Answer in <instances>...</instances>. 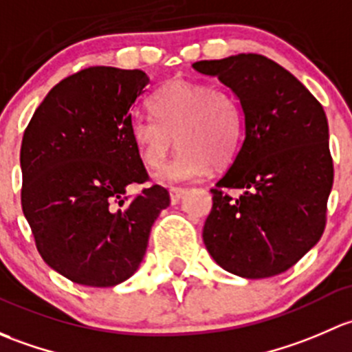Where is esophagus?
I'll return each mask as SVG.
<instances>
[{"label": "esophagus", "instance_id": "obj_1", "mask_svg": "<svg viewBox=\"0 0 352 352\" xmlns=\"http://www.w3.org/2000/svg\"><path fill=\"white\" fill-rule=\"evenodd\" d=\"M186 193V190L184 188H169V197H171V203L175 205V203H177L183 198V195Z\"/></svg>", "mask_w": 352, "mask_h": 352}]
</instances>
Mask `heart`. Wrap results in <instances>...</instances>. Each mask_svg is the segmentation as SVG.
I'll list each match as a JSON object with an SVG mask.
<instances>
[{
    "instance_id": "obj_1",
    "label": "heart",
    "mask_w": 352,
    "mask_h": 352,
    "mask_svg": "<svg viewBox=\"0 0 352 352\" xmlns=\"http://www.w3.org/2000/svg\"><path fill=\"white\" fill-rule=\"evenodd\" d=\"M154 115L137 113L130 137L144 164L161 168L177 144L175 161L159 171L162 183H183L223 168L235 157L244 135L242 108L227 88L206 82L175 81L151 100Z\"/></svg>"
}]
</instances>
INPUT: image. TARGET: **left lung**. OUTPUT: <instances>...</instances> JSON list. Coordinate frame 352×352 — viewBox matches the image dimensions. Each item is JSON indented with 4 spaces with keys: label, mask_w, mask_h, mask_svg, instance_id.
I'll use <instances>...</instances> for the list:
<instances>
[{
    "label": "left lung",
    "mask_w": 352,
    "mask_h": 352,
    "mask_svg": "<svg viewBox=\"0 0 352 352\" xmlns=\"http://www.w3.org/2000/svg\"><path fill=\"white\" fill-rule=\"evenodd\" d=\"M241 101L244 140L212 188L203 242L219 266L257 280L285 273L320 241L334 183L322 104L292 72L259 54L200 60ZM226 189H242L232 199Z\"/></svg>",
    "instance_id": "1"
}]
</instances>
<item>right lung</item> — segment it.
Segmentation results:
<instances>
[{
  "instance_id": "1",
  "label": "right lung",
  "mask_w": 352,
  "mask_h": 352,
  "mask_svg": "<svg viewBox=\"0 0 352 352\" xmlns=\"http://www.w3.org/2000/svg\"><path fill=\"white\" fill-rule=\"evenodd\" d=\"M147 85L139 69H82L50 89L25 129L23 215L42 259L78 285L129 280L169 206L159 184L130 195L149 179L130 137L132 107Z\"/></svg>"
}]
</instances>
